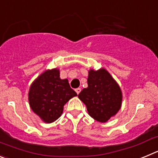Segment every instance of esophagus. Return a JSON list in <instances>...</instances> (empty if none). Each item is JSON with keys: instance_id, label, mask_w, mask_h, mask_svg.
<instances>
[{"instance_id": "esophagus-1", "label": "esophagus", "mask_w": 158, "mask_h": 158, "mask_svg": "<svg viewBox=\"0 0 158 158\" xmlns=\"http://www.w3.org/2000/svg\"><path fill=\"white\" fill-rule=\"evenodd\" d=\"M81 90V89L80 88H77V89H75V91H76V93H77V94H79V93H80Z\"/></svg>"}]
</instances>
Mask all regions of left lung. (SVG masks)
Masks as SVG:
<instances>
[{"instance_id":"obj_1","label":"left lung","mask_w":158,"mask_h":158,"mask_svg":"<svg viewBox=\"0 0 158 158\" xmlns=\"http://www.w3.org/2000/svg\"><path fill=\"white\" fill-rule=\"evenodd\" d=\"M78 97L86 105L89 115L100 123L114 116L122 105L120 88L105 69L89 71L88 87Z\"/></svg>"}]
</instances>
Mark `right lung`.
Returning <instances> with one entry per match:
<instances>
[{"label": "right lung", "mask_w": 158, "mask_h": 158, "mask_svg": "<svg viewBox=\"0 0 158 158\" xmlns=\"http://www.w3.org/2000/svg\"><path fill=\"white\" fill-rule=\"evenodd\" d=\"M77 95L68 80L60 78L59 69H48L31 84L28 93L29 104L43 122L50 123L61 116L64 105Z\"/></svg>", "instance_id": "1"}]
</instances>
